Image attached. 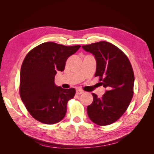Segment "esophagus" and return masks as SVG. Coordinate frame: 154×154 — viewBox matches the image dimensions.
I'll return each mask as SVG.
<instances>
[{
	"mask_svg": "<svg viewBox=\"0 0 154 154\" xmlns=\"http://www.w3.org/2000/svg\"><path fill=\"white\" fill-rule=\"evenodd\" d=\"M76 93L77 94H82L83 93V91L82 90L78 89V90H76Z\"/></svg>",
	"mask_w": 154,
	"mask_h": 154,
	"instance_id": "esophagus-1",
	"label": "esophagus"
}]
</instances>
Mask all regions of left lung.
Masks as SVG:
<instances>
[{"instance_id":"left-lung-1","label":"left lung","mask_w":154,"mask_h":154,"mask_svg":"<svg viewBox=\"0 0 154 154\" xmlns=\"http://www.w3.org/2000/svg\"><path fill=\"white\" fill-rule=\"evenodd\" d=\"M94 56L95 77L106 88L102 98L92 93L93 102L87 106L89 118L99 126L111 124L121 118L133 96L134 75L128 57L121 49L106 41L83 45Z\"/></svg>"}]
</instances>
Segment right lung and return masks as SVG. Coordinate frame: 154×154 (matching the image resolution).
I'll return each instance as SVG.
<instances>
[{
  "mask_svg": "<svg viewBox=\"0 0 154 154\" xmlns=\"http://www.w3.org/2000/svg\"><path fill=\"white\" fill-rule=\"evenodd\" d=\"M80 47L46 42L33 48L25 57L20 71V97L37 121L54 124L64 118L67 103L74 97L75 89L57 86L54 79L57 72L64 70L68 58Z\"/></svg>",
  "mask_w": 154,
  "mask_h": 154,
  "instance_id": "1",
  "label": "right lung"
}]
</instances>
